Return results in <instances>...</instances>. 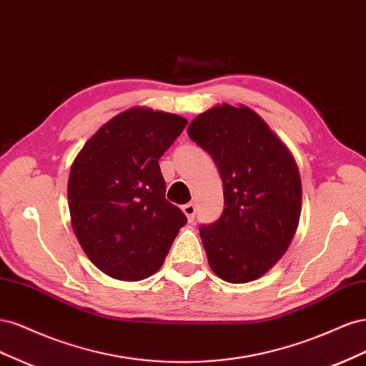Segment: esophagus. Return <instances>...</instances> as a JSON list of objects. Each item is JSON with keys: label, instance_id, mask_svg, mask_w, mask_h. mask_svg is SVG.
I'll return each mask as SVG.
<instances>
[{"label": "esophagus", "instance_id": "obj_1", "mask_svg": "<svg viewBox=\"0 0 366 366\" xmlns=\"http://www.w3.org/2000/svg\"><path fill=\"white\" fill-rule=\"evenodd\" d=\"M183 212H184V215L187 217V219L189 221H192L194 218H195V212H197V207H195V204L194 203H187V204H184L183 207Z\"/></svg>", "mask_w": 366, "mask_h": 366}]
</instances>
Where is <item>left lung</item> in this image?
I'll return each instance as SVG.
<instances>
[{
	"instance_id": "obj_1",
	"label": "left lung",
	"mask_w": 366,
	"mask_h": 366,
	"mask_svg": "<svg viewBox=\"0 0 366 366\" xmlns=\"http://www.w3.org/2000/svg\"><path fill=\"white\" fill-rule=\"evenodd\" d=\"M187 134L212 160L223 182L224 209L200 237L210 269L232 284L261 278L289 249L301 217L296 162L269 125L241 105L198 114Z\"/></svg>"
}]
</instances>
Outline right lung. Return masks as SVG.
I'll return each instance as SVG.
<instances>
[{
  "label": "right lung",
  "mask_w": 366,
  "mask_h": 366,
  "mask_svg": "<svg viewBox=\"0 0 366 366\" xmlns=\"http://www.w3.org/2000/svg\"><path fill=\"white\" fill-rule=\"evenodd\" d=\"M187 120L136 107L117 114L88 140L69 179L71 226L99 270L120 281H142L164 262L182 210L164 198L159 166Z\"/></svg>",
  "instance_id": "add662e5"
}]
</instances>
